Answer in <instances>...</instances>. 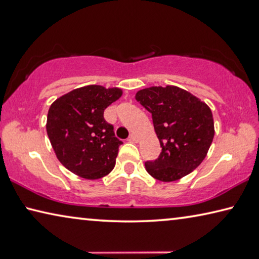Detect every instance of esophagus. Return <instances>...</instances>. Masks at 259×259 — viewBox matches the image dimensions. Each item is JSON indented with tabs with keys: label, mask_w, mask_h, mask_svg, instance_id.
<instances>
[{
	"label": "esophagus",
	"mask_w": 259,
	"mask_h": 259,
	"mask_svg": "<svg viewBox=\"0 0 259 259\" xmlns=\"http://www.w3.org/2000/svg\"><path fill=\"white\" fill-rule=\"evenodd\" d=\"M129 141H130V142H138V137L136 136V135L131 134L130 136H129Z\"/></svg>",
	"instance_id": "obj_1"
}]
</instances>
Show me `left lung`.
<instances>
[{
	"label": "left lung",
	"instance_id": "obj_1",
	"mask_svg": "<svg viewBox=\"0 0 259 259\" xmlns=\"http://www.w3.org/2000/svg\"><path fill=\"white\" fill-rule=\"evenodd\" d=\"M136 100L152 114L162 147L159 158L146 161L152 178L173 182L190 174L206 157L214 137L208 106L178 86H152L136 93Z\"/></svg>",
	"mask_w": 259,
	"mask_h": 259
}]
</instances>
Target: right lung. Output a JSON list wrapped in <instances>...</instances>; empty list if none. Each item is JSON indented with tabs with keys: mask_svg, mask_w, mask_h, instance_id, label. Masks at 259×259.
<instances>
[{
	"mask_svg": "<svg viewBox=\"0 0 259 259\" xmlns=\"http://www.w3.org/2000/svg\"><path fill=\"white\" fill-rule=\"evenodd\" d=\"M122 90L88 85L72 90L51 105L46 130L56 158L80 178L97 180L113 170L121 141L104 118L105 109Z\"/></svg>",
	"mask_w": 259,
	"mask_h": 259,
	"instance_id": "obj_1",
	"label": "right lung"
}]
</instances>
